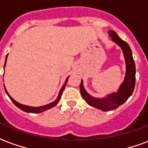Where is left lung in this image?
<instances>
[{"label": "left lung", "instance_id": "1", "mask_svg": "<svg viewBox=\"0 0 148 148\" xmlns=\"http://www.w3.org/2000/svg\"><path fill=\"white\" fill-rule=\"evenodd\" d=\"M109 35L112 38V40L121 48L123 53L126 62V75L123 82L121 84L117 92H112L111 94L107 95L106 97L101 99L94 98L90 95L84 89L82 80L80 84L81 94L87 103L91 106L104 112L114 110L119 106L123 104L133 94L136 80V66L132 56L130 47L126 42L119 38V36L116 33V32L109 30Z\"/></svg>", "mask_w": 148, "mask_h": 148}]
</instances>
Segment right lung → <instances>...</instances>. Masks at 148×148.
Listing matches in <instances>:
<instances>
[{"mask_svg": "<svg viewBox=\"0 0 148 148\" xmlns=\"http://www.w3.org/2000/svg\"><path fill=\"white\" fill-rule=\"evenodd\" d=\"M8 55L6 56V60H5L4 66H5V65H6V61H7V57H8ZM68 77H66V82H65L64 84L63 85V87L61 88V89H60V91L59 95H58L57 99H56L54 101L51 102V103H49V104H48V105H46V106H42L32 107V106H25V105L20 104V103H18V101H16L15 100H14V99H13L11 96H10V95H9L8 93V92H7L6 88H5V86H4V89H5V92H6L7 95H8V97L10 98V99H11V101H12V102H13V103H14V104L17 107H18L19 109H21V110H23L24 112H31V113H39V112H42L46 111V110H47V109H51V108H53V107H54L55 106H56V105H57V103L59 102L60 99V98H61L62 93H63V91H64V88H65V86H66V82H67V80H68Z\"/></svg>", "mask_w": 148, "mask_h": 148, "instance_id": "obj_1", "label": "right lung"}]
</instances>
